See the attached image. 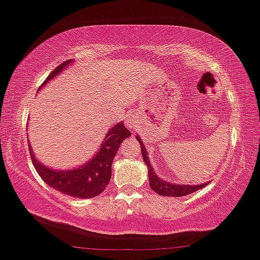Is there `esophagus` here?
Here are the masks:
<instances>
[{
  "label": "esophagus",
  "mask_w": 260,
  "mask_h": 260,
  "mask_svg": "<svg viewBox=\"0 0 260 260\" xmlns=\"http://www.w3.org/2000/svg\"><path fill=\"white\" fill-rule=\"evenodd\" d=\"M126 126L129 127L130 130H135L136 129V125H138V119H136V116L134 115H127L126 118Z\"/></svg>",
  "instance_id": "esophagus-1"
}]
</instances>
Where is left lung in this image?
<instances>
[{
	"label": "left lung",
	"instance_id": "left-lung-1",
	"mask_svg": "<svg viewBox=\"0 0 260 260\" xmlns=\"http://www.w3.org/2000/svg\"><path fill=\"white\" fill-rule=\"evenodd\" d=\"M136 140L139 141L141 146V153L142 158H144L145 164H146L147 169H149V182L150 187L156 192V193L161 194V196H167V197H181V196H187L189 193H193L197 189H201L202 187H205L207 183H200V185H176V183L167 182L164 178L158 177L156 175L155 170L151 166V162H150V157L147 155L146 149L144 146V141L141 140L140 136L136 135Z\"/></svg>",
	"mask_w": 260,
	"mask_h": 260
}]
</instances>
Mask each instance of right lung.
<instances>
[{"instance_id": "obj_1", "label": "right lung", "mask_w": 260, "mask_h": 260, "mask_svg": "<svg viewBox=\"0 0 260 260\" xmlns=\"http://www.w3.org/2000/svg\"><path fill=\"white\" fill-rule=\"evenodd\" d=\"M72 62L73 59L66 60L59 67H57L47 77V79L44 80L38 90H41L47 83L54 79L58 74L62 73ZM130 135L131 133L125 127L122 122L114 124L108 130L105 139L103 140L95 155L90 160L86 161L84 165H79V166L69 170H54L46 166L40 160H37L29 142L28 146L32 162L35 165L38 175L47 185L71 197L93 198L102 193L105 187L108 186L111 178V165H113L114 157H115L121 142Z\"/></svg>"}]
</instances>
